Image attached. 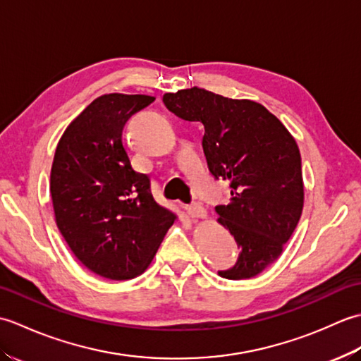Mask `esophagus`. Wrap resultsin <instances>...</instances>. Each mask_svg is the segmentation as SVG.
I'll return each instance as SVG.
<instances>
[{
  "label": "esophagus",
  "instance_id": "34e87169",
  "mask_svg": "<svg viewBox=\"0 0 361 361\" xmlns=\"http://www.w3.org/2000/svg\"><path fill=\"white\" fill-rule=\"evenodd\" d=\"M188 212L190 214V217L192 219H204L206 217V211L200 203H194L188 206Z\"/></svg>",
  "mask_w": 361,
  "mask_h": 361
}]
</instances>
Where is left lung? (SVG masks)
Segmentation results:
<instances>
[{
	"label": "left lung",
	"instance_id": "8db88e82",
	"mask_svg": "<svg viewBox=\"0 0 361 361\" xmlns=\"http://www.w3.org/2000/svg\"><path fill=\"white\" fill-rule=\"evenodd\" d=\"M163 102L178 118L202 122L209 171L231 188L229 203L216 206V212L240 255L219 274L255 278L278 260L301 219L304 183L295 137L264 105L248 99L194 87L166 93Z\"/></svg>",
	"mask_w": 361,
	"mask_h": 361
}]
</instances>
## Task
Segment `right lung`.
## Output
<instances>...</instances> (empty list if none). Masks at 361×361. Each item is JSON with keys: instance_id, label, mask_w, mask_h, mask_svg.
<instances>
[{"instance_id": "add662e5", "label": "right lung", "mask_w": 361, "mask_h": 361, "mask_svg": "<svg viewBox=\"0 0 361 361\" xmlns=\"http://www.w3.org/2000/svg\"><path fill=\"white\" fill-rule=\"evenodd\" d=\"M153 101L121 93L94 99L66 127L54 155L57 228L74 256L106 279L144 273L176 220L155 202L149 175L135 171L122 142L128 118Z\"/></svg>"}]
</instances>
